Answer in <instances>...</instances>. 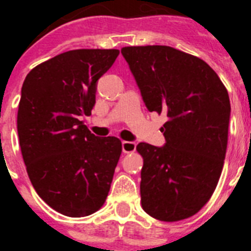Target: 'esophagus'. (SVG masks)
Listing matches in <instances>:
<instances>
[{
  "mask_svg": "<svg viewBox=\"0 0 251 251\" xmlns=\"http://www.w3.org/2000/svg\"><path fill=\"white\" fill-rule=\"evenodd\" d=\"M137 149V143L135 142H129V141H124L122 142V151L125 153L134 152Z\"/></svg>",
  "mask_w": 251,
  "mask_h": 251,
  "instance_id": "34e87169",
  "label": "esophagus"
}]
</instances>
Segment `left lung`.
I'll use <instances>...</instances> for the list:
<instances>
[{
    "label": "left lung",
    "mask_w": 251,
    "mask_h": 251,
    "mask_svg": "<svg viewBox=\"0 0 251 251\" xmlns=\"http://www.w3.org/2000/svg\"><path fill=\"white\" fill-rule=\"evenodd\" d=\"M121 53L150 112L167 114L163 147L139 143L141 202L161 222L195 215L214 194L228 143L230 102L218 74L198 57L167 45Z\"/></svg>",
    "instance_id": "obj_1"
}]
</instances>
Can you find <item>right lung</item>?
<instances>
[{
	"label": "right lung",
	"instance_id": "right-lung-1",
	"mask_svg": "<svg viewBox=\"0 0 251 251\" xmlns=\"http://www.w3.org/2000/svg\"><path fill=\"white\" fill-rule=\"evenodd\" d=\"M118 54L61 53L33 68L22 86L17 127L25 169L39 197L65 216L94 214L109 193L121 141L96 137L82 120L94 108L99 78Z\"/></svg>",
	"mask_w": 251,
	"mask_h": 251
}]
</instances>
